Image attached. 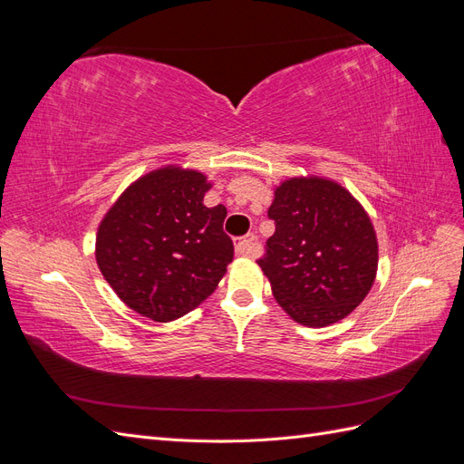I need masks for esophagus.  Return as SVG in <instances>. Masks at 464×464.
<instances>
[{
  "label": "esophagus",
  "instance_id": "1",
  "mask_svg": "<svg viewBox=\"0 0 464 464\" xmlns=\"http://www.w3.org/2000/svg\"><path fill=\"white\" fill-rule=\"evenodd\" d=\"M254 240L256 236H244V237H237L236 240V254L237 256H251L254 254Z\"/></svg>",
  "mask_w": 464,
  "mask_h": 464
}]
</instances>
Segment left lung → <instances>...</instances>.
Masks as SVG:
<instances>
[{
	"mask_svg": "<svg viewBox=\"0 0 464 464\" xmlns=\"http://www.w3.org/2000/svg\"><path fill=\"white\" fill-rule=\"evenodd\" d=\"M275 234L257 259L280 307L307 327H327L366 298L377 240L366 210L344 188L294 178L269 207Z\"/></svg>",
	"mask_w": 464,
	"mask_h": 464,
	"instance_id": "obj_1",
	"label": "left lung"
}]
</instances>
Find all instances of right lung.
<instances>
[{
  "mask_svg": "<svg viewBox=\"0 0 464 464\" xmlns=\"http://www.w3.org/2000/svg\"><path fill=\"white\" fill-rule=\"evenodd\" d=\"M205 176L164 168L137 179L108 210L96 236V263L131 310L154 321L191 312L215 292L234 244L227 207H205Z\"/></svg>",
  "mask_w": 464,
  "mask_h": 464,
  "instance_id": "right-lung-1",
  "label": "right lung"
}]
</instances>
